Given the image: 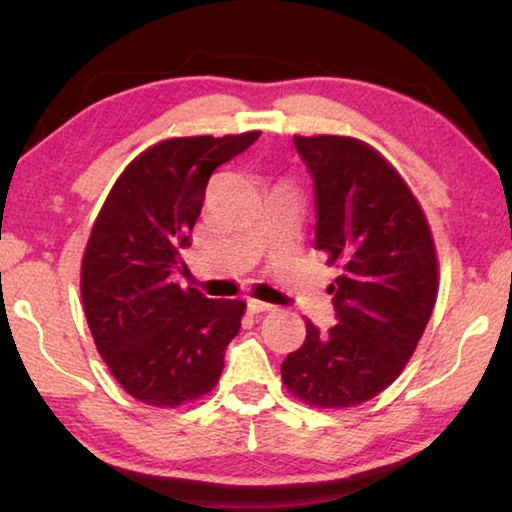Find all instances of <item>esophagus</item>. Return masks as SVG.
<instances>
[{"instance_id": "1", "label": "esophagus", "mask_w": 512, "mask_h": 512, "mask_svg": "<svg viewBox=\"0 0 512 512\" xmlns=\"http://www.w3.org/2000/svg\"><path fill=\"white\" fill-rule=\"evenodd\" d=\"M247 305H249V312H251V314H263V312H272V310H275V305L263 303V300H256V298H249Z\"/></svg>"}]
</instances>
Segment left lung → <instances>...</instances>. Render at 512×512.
I'll list each match as a JSON object with an SVG mask.
<instances>
[{
	"mask_svg": "<svg viewBox=\"0 0 512 512\" xmlns=\"http://www.w3.org/2000/svg\"><path fill=\"white\" fill-rule=\"evenodd\" d=\"M314 179V247L340 265L328 286L338 324L305 321L282 382L314 408H354L382 394L415 354L438 298V256L426 214L396 167L354 137H293Z\"/></svg>",
	"mask_w": 512,
	"mask_h": 512,
	"instance_id": "left-lung-1",
	"label": "left lung"
}]
</instances>
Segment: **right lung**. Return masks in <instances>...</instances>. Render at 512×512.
Here are the masks:
<instances>
[{"mask_svg":"<svg viewBox=\"0 0 512 512\" xmlns=\"http://www.w3.org/2000/svg\"><path fill=\"white\" fill-rule=\"evenodd\" d=\"M258 135L153 144L125 167L93 223L81 261L83 312L111 375L139 403L179 408L219 382L247 305L181 289L172 272L184 265L179 254L191 247L212 172Z\"/></svg>","mask_w":512,"mask_h":512,"instance_id":"add662e5","label":"right lung"}]
</instances>
